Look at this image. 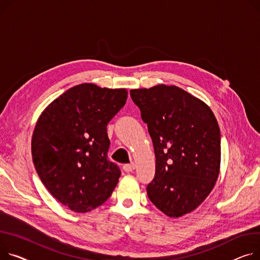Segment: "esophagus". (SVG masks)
Masks as SVG:
<instances>
[{"label": "esophagus", "instance_id": "1", "mask_svg": "<svg viewBox=\"0 0 260 260\" xmlns=\"http://www.w3.org/2000/svg\"><path fill=\"white\" fill-rule=\"evenodd\" d=\"M135 168H136V165H135L134 163H129V164L123 165V170H124L125 172H131V171H133Z\"/></svg>", "mask_w": 260, "mask_h": 260}]
</instances>
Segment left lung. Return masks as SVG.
Masks as SVG:
<instances>
[{
	"label": "left lung",
	"instance_id": "left-lung-1",
	"mask_svg": "<svg viewBox=\"0 0 260 260\" xmlns=\"http://www.w3.org/2000/svg\"><path fill=\"white\" fill-rule=\"evenodd\" d=\"M129 93L147 124L155 154L148 199L170 217L193 211L218 177L220 131L215 116L206 103L176 85Z\"/></svg>",
	"mask_w": 260,
	"mask_h": 260
}]
</instances>
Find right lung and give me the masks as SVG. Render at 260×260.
Segmentation results:
<instances>
[{
	"instance_id": "right-lung-1",
	"label": "right lung",
	"mask_w": 260,
	"mask_h": 260,
	"mask_svg": "<svg viewBox=\"0 0 260 260\" xmlns=\"http://www.w3.org/2000/svg\"><path fill=\"white\" fill-rule=\"evenodd\" d=\"M126 98L125 89L82 83L56 98L38 121L34 167L49 192L75 212L105 203L118 183L121 171L108 158L107 125Z\"/></svg>"
}]
</instances>
